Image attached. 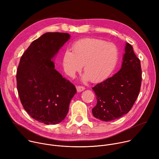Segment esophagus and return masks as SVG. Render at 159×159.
I'll return each mask as SVG.
<instances>
[{
	"label": "esophagus",
	"instance_id": "34e87169",
	"mask_svg": "<svg viewBox=\"0 0 159 159\" xmlns=\"http://www.w3.org/2000/svg\"><path fill=\"white\" fill-rule=\"evenodd\" d=\"M76 89H77V92H82L84 90H85V87L82 86H77L76 87Z\"/></svg>",
	"mask_w": 159,
	"mask_h": 159
}]
</instances>
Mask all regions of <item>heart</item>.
<instances>
[{
    "label": "heart",
    "mask_w": 159,
    "mask_h": 159,
    "mask_svg": "<svg viewBox=\"0 0 159 159\" xmlns=\"http://www.w3.org/2000/svg\"><path fill=\"white\" fill-rule=\"evenodd\" d=\"M72 50H65L63 58L65 72L71 77L80 72L84 65V81L98 83L107 79L114 71L119 60V51L112 43L93 38L74 42Z\"/></svg>",
    "instance_id": "obj_1"
}]
</instances>
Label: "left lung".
I'll list each match as a JSON object with an SVG mask.
<instances>
[{
  "label": "left lung",
  "instance_id": "left-lung-1",
  "mask_svg": "<svg viewBox=\"0 0 159 159\" xmlns=\"http://www.w3.org/2000/svg\"><path fill=\"white\" fill-rule=\"evenodd\" d=\"M141 82L140 61L131 45L126 43L121 69L93 87L97 99V104L92 110L93 116L110 121L127 114L139 96Z\"/></svg>",
  "mask_w": 159,
  "mask_h": 159
}]
</instances>
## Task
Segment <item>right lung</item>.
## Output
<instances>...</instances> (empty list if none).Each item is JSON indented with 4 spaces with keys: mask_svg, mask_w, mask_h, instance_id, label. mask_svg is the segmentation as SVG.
<instances>
[{
    "mask_svg": "<svg viewBox=\"0 0 159 159\" xmlns=\"http://www.w3.org/2000/svg\"><path fill=\"white\" fill-rule=\"evenodd\" d=\"M70 38L64 33H46L31 43L17 70V88L22 106L31 118L56 125L66 117L75 87L55 69L53 59Z\"/></svg>",
    "mask_w": 159,
    "mask_h": 159,
    "instance_id": "obj_1",
    "label": "right lung"
}]
</instances>
